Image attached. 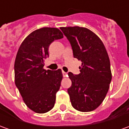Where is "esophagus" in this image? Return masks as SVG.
Instances as JSON below:
<instances>
[{"label":"esophagus","instance_id":"obj_1","mask_svg":"<svg viewBox=\"0 0 129 129\" xmlns=\"http://www.w3.org/2000/svg\"><path fill=\"white\" fill-rule=\"evenodd\" d=\"M62 74H63V77H66L68 75H67V73H66V72H64V71H62Z\"/></svg>","mask_w":129,"mask_h":129}]
</instances>
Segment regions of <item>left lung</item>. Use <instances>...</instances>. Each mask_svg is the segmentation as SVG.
Returning a JSON list of instances; mask_svg holds the SVG:
<instances>
[{"instance_id":"1","label":"left lung","mask_w":129,"mask_h":129,"mask_svg":"<svg viewBox=\"0 0 129 129\" xmlns=\"http://www.w3.org/2000/svg\"><path fill=\"white\" fill-rule=\"evenodd\" d=\"M60 28L71 43L74 58L82 61L80 74L68 73L72 82L68 89L71 104L78 111L94 110L105 98L112 80L108 52L101 40L88 28Z\"/></svg>"}]
</instances>
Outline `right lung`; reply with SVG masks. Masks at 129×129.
Segmentation results:
<instances>
[{"instance_id": "obj_1", "label": "right lung", "mask_w": 129, "mask_h": 129, "mask_svg": "<svg viewBox=\"0 0 129 129\" xmlns=\"http://www.w3.org/2000/svg\"><path fill=\"white\" fill-rule=\"evenodd\" d=\"M63 35L56 28L34 30L24 39L14 62V82L28 108L45 113L54 106L63 75L61 69L46 71L44 59L49 56V45Z\"/></svg>"}]
</instances>
